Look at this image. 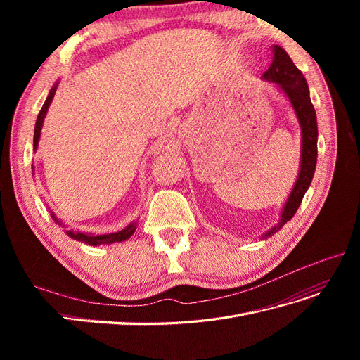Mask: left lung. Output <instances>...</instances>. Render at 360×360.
Segmentation results:
<instances>
[{
	"instance_id": "1",
	"label": "left lung",
	"mask_w": 360,
	"mask_h": 360,
	"mask_svg": "<svg viewBox=\"0 0 360 360\" xmlns=\"http://www.w3.org/2000/svg\"><path fill=\"white\" fill-rule=\"evenodd\" d=\"M263 79L275 82L278 89L287 96L294 112H296L302 132L299 176L290 192L288 200L282 207L279 222L275 226H271L266 234L261 236V238H267L279 231L291 219L299 209L303 195L307 193L309 188L315 172V165H317L319 127L317 115H315V110L309 97L308 82L304 79L303 73L294 66L285 49H282L278 45L274 46V61H271L270 68L264 72Z\"/></svg>"
}]
</instances>
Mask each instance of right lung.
Masks as SVG:
<instances>
[{
	"instance_id": "obj_1",
	"label": "right lung",
	"mask_w": 360,
	"mask_h": 360,
	"mask_svg": "<svg viewBox=\"0 0 360 360\" xmlns=\"http://www.w3.org/2000/svg\"><path fill=\"white\" fill-rule=\"evenodd\" d=\"M57 86H58V82L51 89V91H49V94H48V97H46V101H45V103H43L41 110H40V112H39V115H37L36 127H34V141H32V150H34V151H36L37 147H39V141H40V132H41V127H43V122H45V117H46V114H48V108H49V105H51V102H52V99H53V96H56ZM32 168H34V167H32ZM51 216H52V219L56 221L57 224L63 225V224L57 219V216L53 214L52 212H51ZM63 226H64V225H63ZM136 226H138V222L134 221V222H130L126 228H123L122 231L111 233V234H97V236H94V234H91V233H81V231H73V230L66 231V234H68L69 237H72L73 240L84 242V243L91 245V246H99V245H111V243H115V242L120 243V242L127 240V238L135 233Z\"/></svg>"
}]
</instances>
